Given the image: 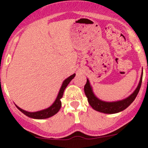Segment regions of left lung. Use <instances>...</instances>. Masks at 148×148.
I'll return each instance as SVG.
<instances>
[{"instance_id": "1", "label": "left lung", "mask_w": 148, "mask_h": 148, "mask_svg": "<svg viewBox=\"0 0 148 148\" xmlns=\"http://www.w3.org/2000/svg\"><path fill=\"white\" fill-rule=\"evenodd\" d=\"M73 77H74V75H71V76H70L69 78H66V80H64V82H63L62 85H61V89H60L59 92H58V96H57V98H56V99L55 100L53 104H52L50 107L47 108V109L37 111V112H28V111H26L20 108L18 106H17L16 104H15V106H16V108H18L21 112H22L23 114H25L27 116L30 117V118L32 119H47L51 117V116H54L55 114H56V113H58V111H59L60 108H61V107L59 106V99L61 98V92H64V89L66 88V86L69 84V83H70V81L73 79ZM90 105H92V104H90Z\"/></svg>"}]
</instances>
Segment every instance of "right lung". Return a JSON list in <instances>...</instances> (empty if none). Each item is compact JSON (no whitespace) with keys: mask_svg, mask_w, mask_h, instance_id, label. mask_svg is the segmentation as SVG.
I'll list each match as a JSON object with an SVG mask.
<instances>
[{"mask_svg":"<svg viewBox=\"0 0 148 148\" xmlns=\"http://www.w3.org/2000/svg\"><path fill=\"white\" fill-rule=\"evenodd\" d=\"M142 77H141L140 81H139V83L138 84V87H136V89L135 90V91L133 92V93H132L131 95L129 96L127 99H124V100L119 101H114V102H105V101H103L99 100V99H97L96 97L94 98V103L92 106V108H93L95 110L101 112V113H110V114H112V113H119V112H121V111L124 110L125 109H126L128 106L130 105L132 102H133L135 98L136 97L137 94H138V91L140 90L141 85H142ZM86 85H90V82L89 81H87V83L85 84Z\"/></svg>","mask_w":148,"mask_h":148,"instance_id":"right-lung-1","label":"right lung"}]
</instances>
